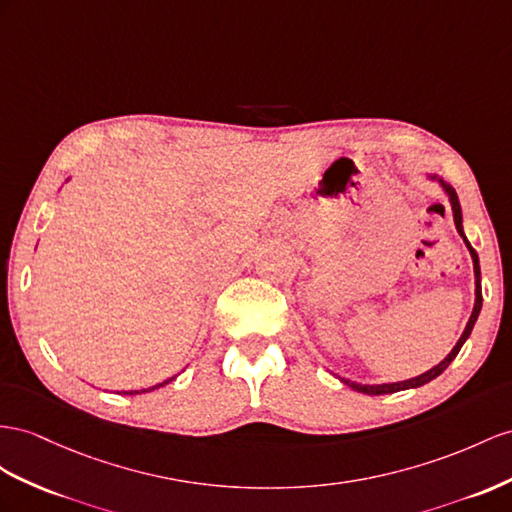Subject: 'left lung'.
Returning <instances> with one entry per match:
<instances>
[{
  "mask_svg": "<svg viewBox=\"0 0 512 512\" xmlns=\"http://www.w3.org/2000/svg\"><path fill=\"white\" fill-rule=\"evenodd\" d=\"M424 177H426V179H430V181H435L437 186L441 188V192L445 194V199H448V203H450V207H452V216H454L456 231H458V235H461V238H463V242H465V246H467V251H469V255H471V261H474V279H476V300H474V309H471V316H469V320H467L465 331H463V335H461V337H458V342H456V346L450 350V355L445 357L441 363H437L435 368H430V370H428V372H424V374L413 376V378H406V381H398V383H381V385H361V383L348 381V378H344V376H337V374H335V376L339 378V381H342L344 385H348L350 389H355V391H359V393H365V396H383V393H396V391H404V389H415V387H422V385L430 383L432 378H437V376H439L445 368H448V365L456 359L458 350H461V348H463V344L467 342V337L471 335V329H474V324H476V320H478V316H480V309H482L480 259H478V253L474 251V246L469 244L467 235H465V231H463V212H461V203H458L456 190L450 186V183H445L439 175L424 173Z\"/></svg>",
  "mask_w": 512,
  "mask_h": 512,
  "instance_id": "1",
  "label": "left lung"
}]
</instances>
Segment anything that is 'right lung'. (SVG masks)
Instances as JSON below:
<instances>
[{
	"label": "right lung",
	"mask_w": 512,
	"mask_h": 512,
	"mask_svg": "<svg viewBox=\"0 0 512 512\" xmlns=\"http://www.w3.org/2000/svg\"><path fill=\"white\" fill-rule=\"evenodd\" d=\"M69 181V179H67ZM177 376H173V378H168V381H164V383H157V385H153V387H149V389H140V391H123L125 396H134V393H147V391H153V389H157V387H164V385H168L170 381H175Z\"/></svg>",
	"instance_id": "add662e5"
}]
</instances>
